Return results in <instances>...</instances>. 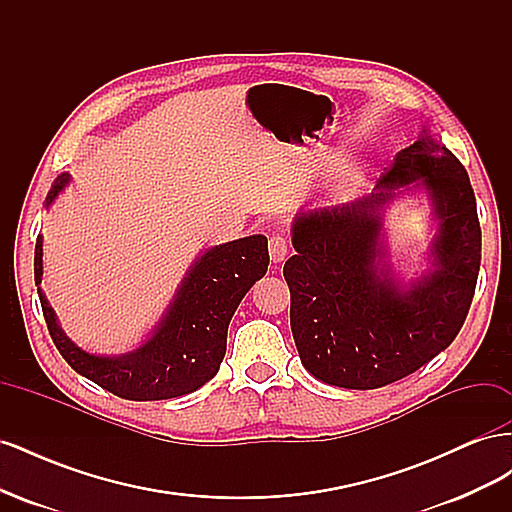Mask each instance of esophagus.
Segmentation results:
<instances>
[{
	"label": "esophagus",
	"mask_w": 512,
	"mask_h": 512,
	"mask_svg": "<svg viewBox=\"0 0 512 512\" xmlns=\"http://www.w3.org/2000/svg\"><path fill=\"white\" fill-rule=\"evenodd\" d=\"M269 256L273 262H284L288 256V239L284 235H275L269 241Z\"/></svg>",
	"instance_id": "1"
}]
</instances>
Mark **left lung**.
<instances>
[{"instance_id": "obj_1", "label": "left lung", "mask_w": 512, "mask_h": 512, "mask_svg": "<svg viewBox=\"0 0 512 512\" xmlns=\"http://www.w3.org/2000/svg\"><path fill=\"white\" fill-rule=\"evenodd\" d=\"M425 191L437 235L430 269L410 283L392 271L383 213ZM297 254L284 265L290 327L316 380L367 391L410 376L453 344L474 297L480 224L466 168L423 126L371 194L297 213Z\"/></svg>"}]
</instances>
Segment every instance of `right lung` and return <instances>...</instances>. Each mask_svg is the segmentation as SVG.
Here are the masks:
<instances>
[{"label":"right lung","mask_w":512,"mask_h":512,"mask_svg":"<svg viewBox=\"0 0 512 512\" xmlns=\"http://www.w3.org/2000/svg\"><path fill=\"white\" fill-rule=\"evenodd\" d=\"M70 175L61 173L46 194L44 207L66 190ZM269 267L265 235H252L200 254L181 280L173 301L145 342L123 354H94L59 327L53 307L40 288L42 237L36 241L34 277L46 327L61 356L76 374L117 397L156 401L188 395L218 374L226 354V333L235 309Z\"/></svg>","instance_id":"1"}]
</instances>
